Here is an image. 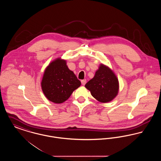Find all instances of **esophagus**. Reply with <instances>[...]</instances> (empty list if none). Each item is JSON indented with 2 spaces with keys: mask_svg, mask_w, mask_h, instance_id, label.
<instances>
[{
  "mask_svg": "<svg viewBox=\"0 0 161 161\" xmlns=\"http://www.w3.org/2000/svg\"><path fill=\"white\" fill-rule=\"evenodd\" d=\"M81 84H83V85H85V84L86 83V79L83 80L81 81Z\"/></svg>",
  "mask_w": 161,
  "mask_h": 161,
  "instance_id": "esophagus-1",
  "label": "esophagus"
}]
</instances>
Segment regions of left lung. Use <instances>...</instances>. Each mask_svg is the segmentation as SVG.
I'll return each instance as SVG.
<instances>
[{
    "label": "left lung",
    "mask_w": 161,
    "mask_h": 161,
    "mask_svg": "<svg viewBox=\"0 0 161 161\" xmlns=\"http://www.w3.org/2000/svg\"><path fill=\"white\" fill-rule=\"evenodd\" d=\"M85 87L96 100L101 103H108L118 95L119 82L114 72L108 67L101 64L94 77Z\"/></svg>",
    "instance_id": "1"
}]
</instances>
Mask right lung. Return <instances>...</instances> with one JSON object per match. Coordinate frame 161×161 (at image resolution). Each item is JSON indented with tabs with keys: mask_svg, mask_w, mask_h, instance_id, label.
I'll use <instances>...</instances> for the list:
<instances>
[{
	"mask_svg": "<svg viewBox=\"0 0 161 161\" xmlns=\"http://www.w3.org/2000/svg\"><path fill=\"white\" fill-rule=\"evenodd\" d=\"M81 85L74 73L69 70L66 61L58 58L46 68L41 86L47 99L60 104L68 100Z\"/></svg>",
	"mask_w": 161,
	"mask_h": 161,
	"instance_id": "obj_1",
	"label": "right lung"
}]
</instances>
